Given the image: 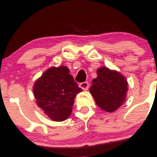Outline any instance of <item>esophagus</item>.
Wrapping results in <instances>:
<instances>
[{
    "instance_id": "obj_1",
    "label": "esophagus",
    "mask_w": 157,
    "mask_h": 157,
    "mask_svg": "<svg viewBox=\"0 0 157 157\" xmlns=\"http://www.w3.org/2000/svg\"><path fill=\"white\" fill-rule=\"evenodd\" d=\"M79 86L83 90H87L89 88V83L88 82H83V83H80Z\"/></svg>"
}]
</instances>
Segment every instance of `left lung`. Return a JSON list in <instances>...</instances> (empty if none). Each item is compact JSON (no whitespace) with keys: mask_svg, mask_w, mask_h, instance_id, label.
Returning a JSON list of instances; mask_svg holds the SVG:
<instances>
[{"mask_svg":"<svg viewBox=\"0 0 157 157\" xmlns=\"http://www.w3.org/2000/svg\"><path fill=\"white\" fill-rule=\"evenodd\" d=\"M97 77L93 79L90 92L96 105L107 112H114L123 105L128 90L125 77L115 70L106 67L96 71Z\"/></svg>","mask_w":157,"mask_h":157,"instance_id":"8db88e82","label":"left lung"}]
</instances>
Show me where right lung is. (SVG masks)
Listing matches in <instances>:
<instances>
[{
	"instance_id": "right-lung-1",
	"label": "right lung",
	"mask_w": 157,
	"mask_h": 157,
	"mask_svg": "<svg viewBox=\"0 0 157 157\" xmlns=\"http://www.w3.org/2000/svg\"><path fill=\"white\" fill-rule=\"evenodd\" d=\"M36 104L55 121L67 119L72 112L74 99L82 91L66 66L52 67L33 85Z\"/></svg>"
}]
</instances>
